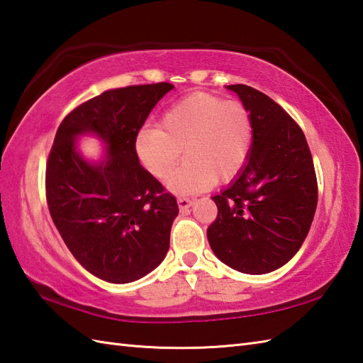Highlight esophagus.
<instances>
[{"instance_id":"34e87169","label":"esophagus","mask_w":363,"mask_h":363,"mask_svg":"<svg viewBox=\"0 0 363 363\" xmlns=\"http://www.w3.org/2000/svg\"><path fill=\"white\" fill-rule=\"evenodd\" d=\"M191 204H194V201H191V199L187 196L177 198V206H179L181 211H187Z\"/></svg>"}]
</instances>
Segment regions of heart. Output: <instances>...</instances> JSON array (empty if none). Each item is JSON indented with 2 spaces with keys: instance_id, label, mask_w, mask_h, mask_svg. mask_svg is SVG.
<instances>
[{
  "instance_id": "obj_1",
  "label": "heart",
  "mask_w": 363,
  "mask_h": 363,
  "mask_svg": "<svg viewBox=\"0 0 363 363\" xmlns=\"http://www.w3.org/2000/svg\"><path fill=\"white\" fill-rule=\"evenodd\" d=\"M252 118L238 101L196 91L173 104L160 128H145L135 140L142 165L157 179H167L182 156L186 164L169 177L176 191H198L217 181L235 179L252 150Z\"/></svg>"
}]
</instances>
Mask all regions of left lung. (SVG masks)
<instances>
[{
    "mask_svg": "<svg viewBox=\"0 0 363 363\" xmlns=\"http://www.w3.org/2000/svg\"><path fill=\"white\" fill-rule=\"evenodd\" d=\"M252 118L248 164L230 186L212 196L218 215L207 228L223 264L265 274L295 256L309 233L318 201L312 154L298 123L262 91L228 86Z\"/></svg>",
    "mask_w": 363,
    "mask_h": 363,
    "instance_id": "8db88e82",
    "label": "left lung"
}]
</instances>
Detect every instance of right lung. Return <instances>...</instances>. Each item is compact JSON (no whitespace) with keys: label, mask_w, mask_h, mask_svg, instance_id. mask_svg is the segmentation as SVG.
<instances>
[{"label":"right lung","mask_w":363,"mask_h":363,"mask_svg":"<svg viewBox=\"0 0 363 363\" xmlns=\"http://www.w3.org/2000/svg\"><path fill=\"white\" fill-rule=\"evenodd\" d=\"M169 82L107 90L60 123L46 162V201L67 248L99 279L128 284L152 272L169 248L176 198L140 165L138 130ZM96 133L106 159L90 164L75 137Z\"/></svg>","instance_id":"right-lung-1"}]
</instances>
